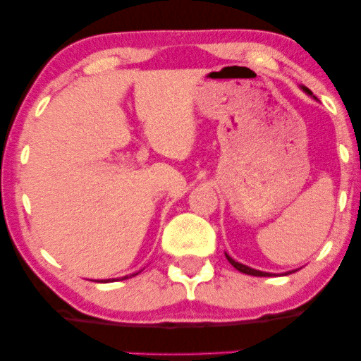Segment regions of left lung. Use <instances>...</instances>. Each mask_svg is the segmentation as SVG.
<instances>
[{
	"mask_svg": "<svg viewBox=\"0 0 361 361\" xmlns=\"http://www.w3.org/2000/svg\"><path fill=\"white\" fill-rule=\"evenodd\" d=\"M302 90L305 92V93H309V95H312V92L309 90V88H305V87H302ZM226 256V259L230 261V264L233 266V268H236L238 271H241V273H245V274H250V276H271V273H263V271H258V269H253V268H250V266H245V264H241V263H238V261H235L233 258H230L228 255H225ZM290 273H293V271H290ZM286 274H289V273H286Z\"/></svg>",
	"mask_w": 361,
	"mask_h": 361,
	"instance_id": "8db88e82",
	"label": "left lung"
}]
</instances>
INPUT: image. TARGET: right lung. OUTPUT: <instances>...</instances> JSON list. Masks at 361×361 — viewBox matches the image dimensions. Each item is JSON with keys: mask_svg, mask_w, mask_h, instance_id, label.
<instances>
[{"mask_svg": "<svg viewBox=\"0 0 361 361\" xmlns=\"http://www.w3.org/2000/svg\"><path fill=\"white\" fill-rule=\"evenodd\" d=\"M137 273H135V274H130V276H125V278H123V279H128V278H133V276H136ZM103 283H105V281H103Z\"/></svg>", "mask_w": 361, "mask_h": 361, "instance_id": "right-lung-1", "label": "right lung"}]
</instances>
